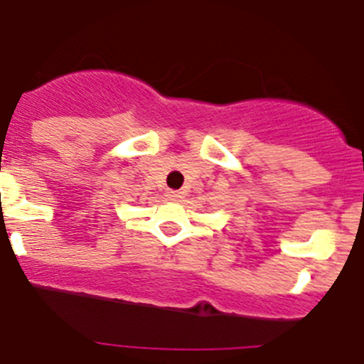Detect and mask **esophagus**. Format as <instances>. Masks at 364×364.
Returning a JSON list of instances; mask_svg holds the SVG:
<instances>
[{
	"instance_id": "obj_1",
	"label": "esophagus",
	"mask_w": 364,
	"mask_h": 364,
	"mask_svg": "<svg viewBox=\"0 0 364 364\" xmlns=\"http://www.w3.org/2000/svg\"><path fill=\"white\" fill-rule=\"evenodd\" d=\"M167 198H169V200H180V198H182V193H180V191H167Z\"/></svg>"
}]
</instances>
